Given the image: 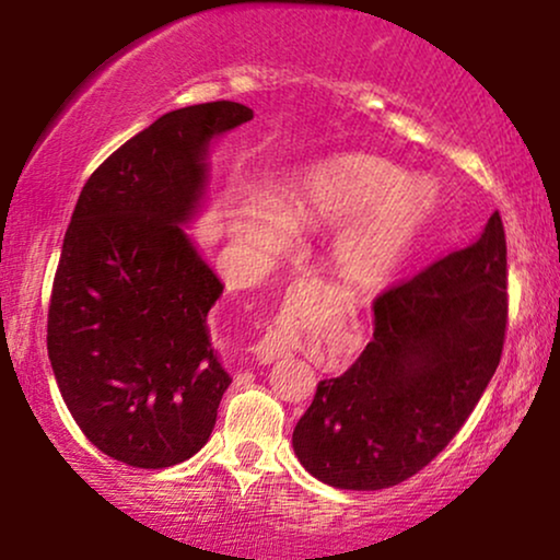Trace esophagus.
I'll list each match as a JSON object with an SVG mask.
<instances>
[{
	"mask_svg": "<svg viewBox=\"0 0 560 560\" xmlns=\"http://www.w3.org/2000/svg\"><path fill=\"white\" fill-rule=\"evenodd\" d=\"M290 349H293V347H290V339L280 331V328H272V331H267L262 339H259L255 347H252V351H255V357L262 364L278 362V359L288 357Z\"/></svg>",
	"mask_w": 560,
	"mask_h": 560,
	"instance_id": "34e87169",
	"label": "esophagus"
}]
</instances>
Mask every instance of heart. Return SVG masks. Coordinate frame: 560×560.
I'll return each instance as SVG.
<instances>
[{"instance_id": "heart-1", "label": "heart", "mask_w": 560, "mask_h": 560, "mask_svg": "<svg viewBox=\"0 0 560 560\" xmlns=\"http://www.w3.org/2000/svg\"><path fill=\"white\" fill-rule=\"evenodd\" d=\"M439 209L428 180H412L385 158L349 152L301 171L290 188L285 211L270 201H252L242 213L240 240L255 255L288 247L293 224L326 226L336 234V272L357 288H382L416 249Z\"/></svg>"}]
</instances>
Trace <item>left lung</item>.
<instances>
[{"mask_svg": "<svg viewBox=\"0 0 560 560\" xmlns=\"http://www.w3.org/2000/svg\"><path fill=\"white\" fill-rule=\"evenodd\" d=\"M374 334L341 377L318 382L293 431L324 485L387 489L462 431L500 364L508 331V242L500 211L451 252L372 303Z\"/></svg>", "mask_w": 560, "mask_h": 560, "instance_id": "8db88e82", "label": "left lung"}]
</instances>
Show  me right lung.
<instances>
[{"instance_id": "right-lung-1", "label": "right lung", "mask_w": 560, "mask_h": 560, "mask_svg": "<svg viewBox=\"0 0 560 560\" xmlns=\"http://www.w3.org/2000/svg\"><path fill=\"white\" fill-rule=\"evenodd\" d=\"M252 109L167 112L91 173L66 229L48 308V357L83 435L137 469L203 448L232 385L209 326L217 275L180 224L206 186L213 137Z\"/></svg>"}]
</instances>
